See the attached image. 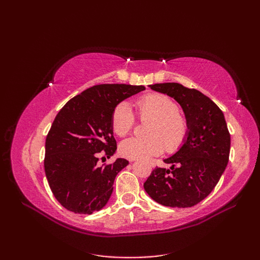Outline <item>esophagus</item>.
I'll return each mask as SVG.
<instances>
[{
    "label": "esophagus",
    "mask_w": 260,
    "mask_h": 260,
    "mask_svg": "<svg viewBox=\"0 0 260 260\" xmlns=\"http://www.w3.org/2000/svg\"><path fill=\"white\" fill-rule=\"evenodd\" d=\"M131 161H134V159H131Z\"/></svg>",
    "instance_id": "esophagus-1"
}]
</instances>
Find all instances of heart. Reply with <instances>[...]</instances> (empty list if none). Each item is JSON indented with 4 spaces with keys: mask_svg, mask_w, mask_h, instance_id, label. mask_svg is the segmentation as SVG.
I'll return each instance as SVG.
<instances>
[{
    "mask_svg": "<svg viewBox=\"0 0 260 260\" xmlns=\"http://www.w3.org/2000/svg\"><path fill=\"white\" fill-rule=\"evenodd\" d=\"M141 118H151L147 137H131L120 143L119 152L129 159H145L158 155L167 148L173 152L182 145L187 135V123L178 110L176 103L163 93H150L135 103ZM135 116L127 104H119L112 115V128L117 136L129 133Z\"/></svg>",
    "mask_w": 260,
    "mask_h": 260,
    "instance_id": "obj_1",
    "label": "heart"
}]
</instances>
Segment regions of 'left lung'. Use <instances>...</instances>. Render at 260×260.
<instances>
[{"instance_id":"obj_1","label":"left lung","mask_w":260,"mask_h":260,"mask_svg":"<svg viewBox=\"0 0 260 260\" xmlns=\"http://www.w3.org/2000/svg\"><path fill=\"white\" fill-rule=\"evenodd\" d=\"M150 88L180 104L189 129L179 151L164 159L170 169H154L144 189L162 206L193 207L211 193L229 161L230 134L223 113L202 92L178 82Z\"/></svg>"}]
</instances>
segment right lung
Returning <instances> with one entry per match:
<instances>
[{"label":"right lung","instance_id":"add662e5","mask_svg":"<svg viewBox=\"0 0 260 260\" xmlns=\"http://www.w3.org/2000/svg\"><path fill=\"white\" fill-rule=\"evenodd\" d=\"M144 89L125 84L97 85L60 109L47 135L45 171L54 198L63 208L91 214L106 206L116 175L128 164L125 158L98 164L102 155L109 158L117 150L112 115L120 102Z\"/></svg>","mask_w":260,"mask_h":260}]
</instances>
